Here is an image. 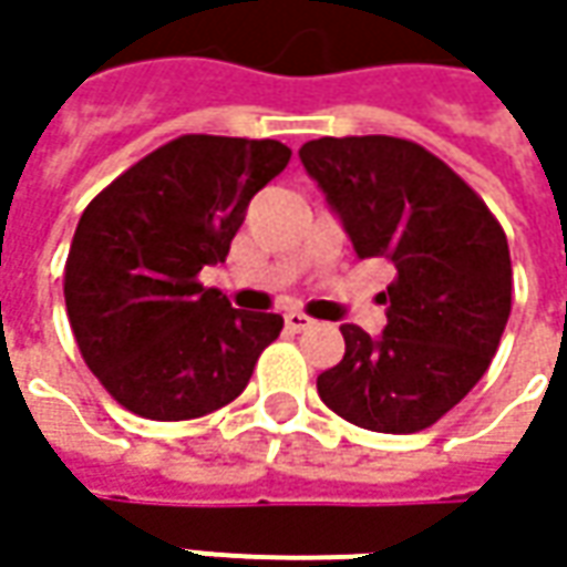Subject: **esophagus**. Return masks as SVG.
Returning a JSON list of instances; mask_svg holds the SVG:
<instances>
[{
	"instance_id": "1",
	"label": "esophagus",
	"mask_w": 567,
	"mask_h": 567,
	"mask_svg": "<svg viewBox=\"0 0 567 567\" xmlns=\"http://www.w3.org/2000/svg\"><path fill=\"white\" fill-rule=\"evenodd\" d=\"M284 321H287V328H290V331H306V328H312V324H316V318H309L306 312H299V309L284 312Z\"/></svg>"
}]
</instances>
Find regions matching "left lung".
<instances>
[{
  "label": "left lung",
  "instance_id": "8db88e82",
  "mask_svg": "<svg viewBox=\"0 0 567 567\" xmlns=\"http://www.w3.org/2000/svg\"><path fill=\"white\" fill-rule=\"evenodd\" d=\"M360 258L394 265L388 324H343V360L318 398L347 423L410 435L439 423L483 379L512 316V255L486 202L423 144L391 135L299 147Z\"/></svg>",
  "mask_w": 567,
  "mask_h": 567
}]
</instances>
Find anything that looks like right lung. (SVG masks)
<instances>
[{
  "instance_id": "obj_1",
  "label": "right lung",
  "mask_w": 567,
  "mask_h": 567,
  "mask_svg": "<svg viewBox=\"0 0 567 567\" xmlns=\"http://www.w3.org/2000/svg\"><path fill=\"white\" fill-rule=\"evenodd\" d=\"M290 164L271 138L179 135L84 207L65 258V312L87 369L144 420L236 401L284 318L233 309L198 280L224 261L251 195Z\"/></svg>"
}]
</instances>
